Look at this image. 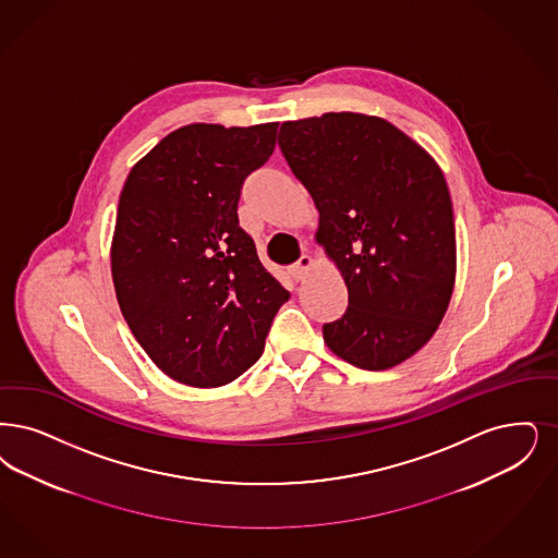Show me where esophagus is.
Wrapping results in <instances>:
<instances>
[{"label": "esophagus", "instance_id": "1", "mask_svg": "<svg viewBox=\"0 0 558 558\" xmlns=\"http://www.w3.org/2000/svg\"><path fill=\"white\" fill-rule=\"evenodd\" d=\"M312 266V257H310V255H301V257H299V262H296L294 266H290V276H292L294 280H303V278H305V274L310 271Z\"/></svg>", "mask_w": 558, "mask_h": 558}]
</instances>
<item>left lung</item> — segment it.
<instances>
[{"label": "left lung", "mask_w": 558, "mask_h": 558, "mask_svg": "<svg viewBox=\"0 0 558 558\" xmlns=\"http://www.w3.org/2000/svg\"><path fill=\"white\" fill-rule=\"evenodd\" d=\"M278 145L319 209L317 243L344 276L349 307L324 324L336 355L381 372L415 355L454 287L445 174L390 122L330 112L280 126Z\"/></svg>", "instance_id": "1"}]
</instances>
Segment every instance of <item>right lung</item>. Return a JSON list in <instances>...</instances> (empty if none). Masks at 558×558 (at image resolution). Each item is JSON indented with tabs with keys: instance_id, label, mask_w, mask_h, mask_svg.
Segmentation results:
<instances>
[{
	"instance_id": "right-lung-1",
	"label": "right lung",
	"mask_w": 558,
	"mask_h": 558,
	"mask_svg": "<svg viewBox=\"0 0 558 558\" xmlns=\"http://www.w3.org/2000/svg\"><path fill=\"white\" fill-rule=\"evenodd\" d=\"M278 122L191 124L161 138L126 179L112 245L116 296L134 338L182 384L222 386L262 357L289 301L239 223L246 177Z\"/></svg>"
}]
</instances>
